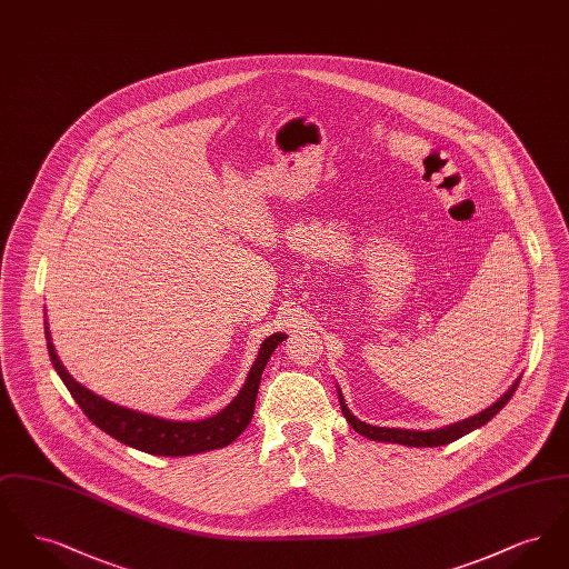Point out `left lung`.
I'll use <instances>...</instances> for the list:
<instances>
[{"mask_svg": "<svg viewBox=\"0 0 569 569\" xmlns=\"http://www.w3.org/2000/svg\"><path fill=\"white\" fill-rule=\"evenodd\" d=\"M518 381H520V378L516 379L515 383L508 388V392H506L503 397H499L497 403L487 407L485 411H480V413H476V416H471V418L459 420V422H455V425L439 427V429H429V431L388 429V427L367 425V422L358 420L352 411H350V407L346 406V399H343L339 386H337V395H339V403H341V409H343V416H346V420L350 422V427H352L356 433H360L362 437L371 439V441H383V443H401V446H409V448H437V446L452 443V441H457L462 435L471 433V431L485 427L488 420H492V418L506 407V403L512 399V395H515L516 388H518Z\"/></svg>", "mask_w": 569, "mask_h": 569, "instance_id": "1", "label": "left lung"}]
</instances>
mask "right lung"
<instances>
[{
	"instance_id": "add662e5",
	"label": "right lung",
	"mask_w": 569,
	"mask_h": 569,
	"mask_svg": "<svg viewBox=\"0 0 569 569\" xmlns=\"http://www.w3.org/2000/svg\"><path fill=\"white\" fill-rule=\"evenodd\" d=\"M44 335L54 371L70 390L72 399L81 406L84 416L117 441L156 457H191L230 446L251 422L262 371L274 348L286 339L283 332H274L262 341L258 358L253 360L249 376L244 379L243 388L219 413L204 420H168L144 411H136L130 407L114 406L112 401H107L104 397L84 388L66 371L63 362L59 360L47 320Z\"/></svg>"
}]
</instances>
